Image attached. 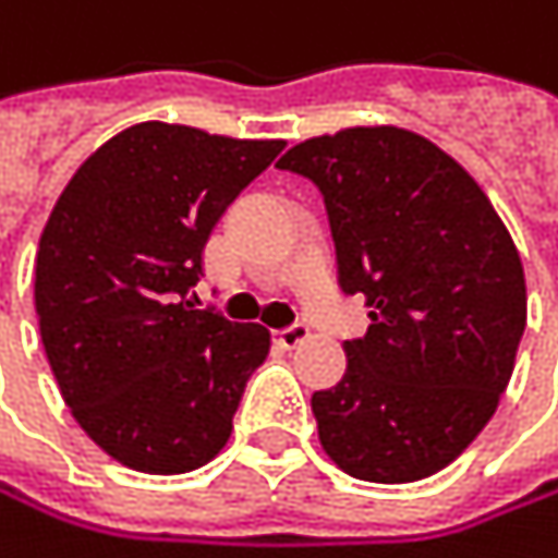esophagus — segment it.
Returning a JSON list of instances; mask_svg holds the SVG:
<instances>
[{
  "label": "esophagus",
  "instance_id": "1",
  "mask_svg": "<svg viewBox=\"0 0 558 558\" xmlns=\"http://www.w3.org/2000/svg\"><path fill=\"white\" fill-rule=\"evenodd\" d=\"M274 340H277V347H284V350H298V347H304L311 340V327L307 324H294L288 330H277Z\"/></svg>",
  "mask_w": 558,
  "mask_h": 558
}]
</instances>
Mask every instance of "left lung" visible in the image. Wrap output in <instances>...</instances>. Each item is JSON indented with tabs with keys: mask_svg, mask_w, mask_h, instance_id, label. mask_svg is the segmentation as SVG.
I'll list each match as a JSON object with an SVG mask.
<instances>
[{
	"mask_svg": "<svg viewBox=\"0 0 558 558\" xmlns=\"http://www.w3.org/2000/svg\"><path fill=\"white\" fill-rule=\"evenodd\" d=\"M327 202L340 288L369 330L314 392L330 461L373 484L448 468L490 422L526 327L517 244L474 175L402 126H350L277 159Z\"/></svg>",
	"mask_w": 558,
	"mask_h": 558,
	"instance_id": "1",
	"label": "left lung"
}]
</instances>
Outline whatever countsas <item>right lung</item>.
I'll use <instances>...</instances> for the list:
<instances>
[{
	"mask_svg": "<svg viewBox=\"0 0 558 558\" xmlns=\"http://www.w3.org/2000/svg\"><path fill=\"white\" fill-rule=\"evenodd\" d=\"M284 140L146 120L90 153L35 254V314L61 399L123 468L185 474L231 435L260 324L195 311L205 241Z\"/></svg>",
	"mask_w": 558,
	"mask_h": 558,
	"instance_id": "right-lung-1",
	"label": "right lung"
}]
</instances>
